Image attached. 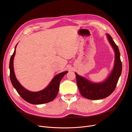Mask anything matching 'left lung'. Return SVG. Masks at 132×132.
I'll return each mask as SVG.
<instances>
[{
  "instance_id": "obj_1",
  "label": "left lung",
  "mask_w": 132,
  "mask_h": 132,
  "mask_svg": "<svg viewBox=\"0 0 132 132\" xmlns=\"http://www.w3.org/2000/svg\"><path fill=\"white\" fill-rule=\"evenodd\" d=\"M106 36L115 53L114 66L108 77L102 82H93L75 72L80 93L89 100H100L109 96L115 90L121 75L122 65L119 49L109 34H106Z\"/></svg>"
}]
</instances>
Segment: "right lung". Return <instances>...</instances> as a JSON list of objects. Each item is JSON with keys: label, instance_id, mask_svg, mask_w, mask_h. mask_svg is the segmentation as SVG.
<instances>
[{"label": "right lung", "instance_id": "1", "mask_svg": "<svg viewBox=\"0 0 132 132\" xmlns=\"http://www.w3.org/2000/svg\"><path fill=\"white\" fill-rule=\"evenodd\" d=\"M18 43L15 46L14 51L10 58L9 63L10 78L12 86L18 93L25 101L32 104H41L53 101L57 96L60 87V82L68 71L61 72L55 75L48 85L44 89L36 92L29 91L23 87L16 79L13 68V60L15 54V49Z\"/></svg>", "mask_w": 132, "mask_h": 132}]
</instances>
